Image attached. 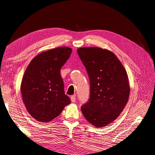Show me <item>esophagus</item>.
<instances>
[{"mask_svg": "<svg viewBox=\"0 0 155 155\" xmlns=\"http://www.w3.org/2000/svg\"><path fill=\"white\" fill-rule=\"evenodd\" d=\"M70 100H71L72 103H74L75 101H76V96H72L71 97H70Z\"/></svg>", "mask_w": 155, "mask_h": 155, "instance_id": "34e87169", "label": "esophagus"}]
</instances>
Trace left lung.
I'll use <instances>...</instances> for the list:
<instances>
[{"mask_svg": "<svg viewBox=\"0 0 155 155\" xmlns=\"http://www.w3.org/2000/svg\"><path fill=\"white\" fill-rule=\"evenodd\" d=\"M77 51L90 79V98L81 112L89 123L101 128L118 118L128 101L127 74L110 50L83 47Z\"/></svg>", "mask_w": 155, "mask_h": 155, "instance_id": "8db88e82", "label": "left lung"}]
</instances>
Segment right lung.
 Returning a JSON list of instances; mask_svg holds the SVG:
<instances>
[{
	"mask_svg": "<svg viewBox=\"0 0 155 155\" xmlns=\"http://www.w3.org/2000/svg\"><path fill=\"white\" fill-rule=\"evenodd\" d=\"M72 48L63 46L43 51L31 60L21 85L22 100L29 114L40 122L58 116L70 100L64 94L60 70Z\"/></svg>",
	"mask_w": 155,
	"mask_h": 155,
	"instance_id": "obj_1",
	"label": "right lung"
}]
</instances>
